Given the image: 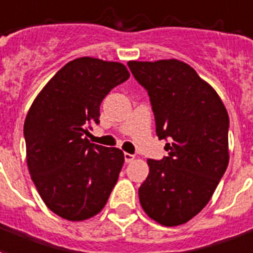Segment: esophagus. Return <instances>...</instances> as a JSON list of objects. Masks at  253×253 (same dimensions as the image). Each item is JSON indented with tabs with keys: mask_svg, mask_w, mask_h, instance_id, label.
I'll list each match as a JSON object with an SVG mask.
<instances>
[{
	"mask_svg": "<svg viewBox=\"0 0 253 253\" xmlns=\"http://www.w3.org/2000/svg\"><path fill=\"white\" fill-rule=\"evenodd\" d=\"M134 160H135V157H134V155L128 154V153H125V161H126L127 164H128V162H132Z\"/></svg>",
	"mask_w": 253,
	"mask_h": 253,
	"instance_id": "esophagus-1",
	"label": "esophagus"
}]
</instances>
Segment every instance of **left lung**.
Instances as JSON below:
<instances>
[{
  "instance_id": "obj_1",
  "label": "left lung",
  "mask_w": 253,
  "mask_h": 253,
  "mask_svg": "<svg viewBox=\"0 0 253 253\" xmlns=\"http://www.w3.org/2000/svg\"><path fill=\"white\" fill-rule=\"evenodd\" d=\"M147 91L160 139L169 141L161 161L138 190L146 214L165 226L188 222L203 211L229 162L225 106L190 65L179 60L128 61Z\"/></svg>"
}]
</instances>
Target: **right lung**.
I'll use <instances>...</instances> for the list:
<instances>
[{
  "label": "right lung",
  "instance_id": "1",
  "mask_svg": "<svg viewBox=\"0 0 253 253\" xmlns=\"http://www.w3.org/2000/svg\"><path fill=\"white\" fill-rule=\"evenodd\" d=\"M128 78L121 63L75 59L45 84L28 111V169L46 207L65 220L98 214L117 184L123 151L91 143L84 134L99 123L103 99Z\"/></svg>",
  "mask_w": 253,
  "mask_h": 253
}]
</instances>
